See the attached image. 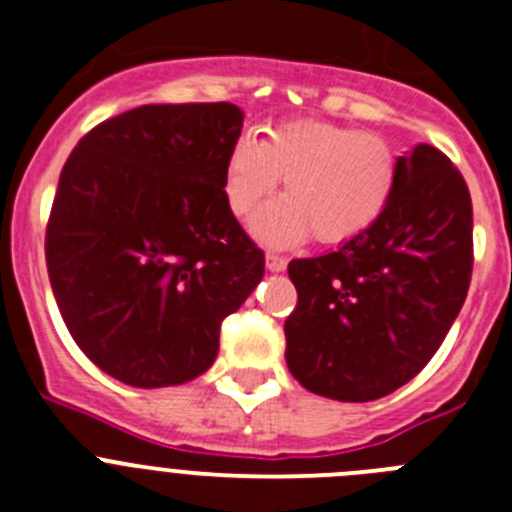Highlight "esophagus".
Here are the masks:
<instances>
[{
    "label": "esophagus",
    "instance_id": "obj_1",
    "mask_svg": "<svg viewBox=\"0 0 512 512\" xmlns=\"http://www.w3.org/2000/svg\"><path fill=\"white\" fill-rule=\"evenodd\" d=\"M266 269L271 274H279V271L287 269V259L284 256H277V253H266Z\"/></svg>",
    "mask_w": 512,
    "mask_h": 512
}]
</instances>
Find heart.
<instances>
[{
	"instance_id": "b5f03b06",
	"label": "heart",
	"mask_w": 512,
	"mask_h": 512,
	"mask_svg": "<svg viewBox=\"0 0 512 512\" xmlns=\"http://www.w3.org/2000/svg\"><path fill=\"white\" fill-rule=\"evenodd\" d=\"M279 179L287 197L253 217L251 233L269 246H295L310 233L323 246H341L384 215L397 156L382 135L320 120L284 122L261 140H235L223 171L233 215L248 217L264 205Z\"/></svg>"
}]
</instances>
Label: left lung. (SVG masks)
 <instances>
[{
  "instance_id": "1",
  "label": "left lung",
  "mask_w": 512,
  "mask_h": 512,
  "mask_svg": "<svg viewBox=\"0 0 512 512\" xmlns=\"http://www.w3.org/2000/svg\"><path fill=\"white\" fill-rule=\"evenodd\" d=\"M297 307L287 366L315 395L369 402L436 354L472 279V197L449 158L418 143L397 158L390 205L336 251L287 266Z\"/></svg>"
}]
</instances>
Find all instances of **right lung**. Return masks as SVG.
<instances>
[{"instance_id":"obj_1","label":"right lung","mask_w":512,"mask_h":512,"mask_svg":"<svg viewBox=\"0 0 512 512\" xmlns=\"http://www.w3.org/2000/svg\"><path fill=\"white\" fill-rule=\"evenodd\" d=\"M241 128L230 102L143 104L63 166L45 233L53 297L76 346L130 387L205 374L220 323L264 277L223 189Z\"/></svg>"}]
</instances>
